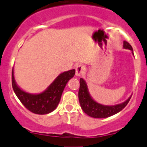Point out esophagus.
<instances>
[{
    "mask_svg": "<svg viewBox=\"0 0 147 147\" xmlns=\"http://www.w3.org/2000/svg\"><path fill=\"white\" fill-rule=\"evenodd\" d=\"M84 71H85V67L84 65L78 64L75 68V75L77 76H81L84 73Z\"/></svg>",
    "mask_w": 147,
    "mask_h": 147,
    "instance_id": "1",
    "label": "esophagus"
}]
</instances>
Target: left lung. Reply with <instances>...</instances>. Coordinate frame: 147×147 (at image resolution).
<instances>
[{
  "label": "left lung",
  "mask_w": 147,
  "mask_h": 147,
  "mask_svg": "<svg viewBox=\"0 0 147 147\" xmlns=\"http://www.w3.org/2000/svg\"><path fill=\"white\" fill-rule=\"evenodd\" d=\"M125 49L132 50V46L127 41L123 42ZM78 98L81 109L86 115L95 118H108L121 111L129 101L130 97L124 103L115 106H104L93 100L89 95L86 82L83 78L80 79V88L78 91Z\"/></svg>",
  "instance_id": "1"
}]
</instances>
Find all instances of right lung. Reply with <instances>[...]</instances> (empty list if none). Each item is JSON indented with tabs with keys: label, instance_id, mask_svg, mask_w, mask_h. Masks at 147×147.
Listing matches in <instances>:
<instances>
[{
	"label": "right lung",
	"instance_id": "right-lung-1",
	"mask_svg": "<svg viewBox=\"0 0 147 147\" xmlns=\"http://www.w3.org/2000/svg\"><path fill=\"white\" fill-rule=\"evenodd\" d=\"M75 73V69L63 72L53 81L46 91L38 95H31L21 90L17 86L14 78L12 69V88L15 95L28 110L35 114H48L55 110L58 107L66 84L69 79L74 77Z\"/></svg>",
	"mask_w": 147,
	"mask_h": 147
}]
</instances>
